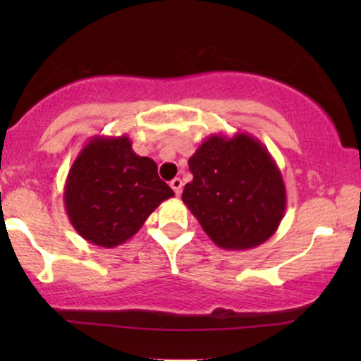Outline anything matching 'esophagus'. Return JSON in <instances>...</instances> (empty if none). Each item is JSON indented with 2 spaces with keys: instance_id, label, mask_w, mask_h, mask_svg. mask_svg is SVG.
I'll return each instance as SVG.
<instances>
[{
  "instance_id": "obj_1",
  "label": "esophagus",
  "mask_w": 361,
  "mask_h": 361,
  "mask_svg": "<svg viewBox=\"0 0 361 361\" xmlns=\"http://www.w3.org/2000/svg\"><path fill=\"white\" fill-rule=\"evenodd\" d=\"M169 185H171V189L176 192V195H180V192H182V180L179 179V177L172 179Z\"/></svg>"
}]
</instances>
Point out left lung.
<instances>
[{
  "label": "left lung",
  "instance_id": "8db88e82",
  "mask_svg": "<svg viewBox=\"0 0 361 361\" xmlns=\"http://www.w3.org/2000/svg\"><path fill=\"white\" fill-rule=\"evenodd\" d=\"M194 176L182 200L209 238L230 251L263 245L286 212V185L273 156L248 133L212 135L189 157Z\"/></svg>",
  "mask_w": 361,
  "mask_h": 361
}]
</instances>
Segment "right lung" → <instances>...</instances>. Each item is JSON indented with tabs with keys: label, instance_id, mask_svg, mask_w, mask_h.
Instances as JSON below:
<instances>
[{
	"label": "right lung",
	"instance_id": "obj_1",
	"mask_svg": "<svg viewBox=\"0 0 361 361\" xmlns=\"http://www.w3.org/2000/svg\"><path fill=\"white\" fill-rule=\"evenodd\" d=\"M174 190L156 162L137 156L131 140L93 136L73 161L63 187L68 220L88 243L115 248L135 236Z\"/></svg>",
	"mask_w": 361,
	"mask_h": 361
}]
</instances>
